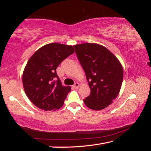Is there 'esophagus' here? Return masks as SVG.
Segmentation results:
<instances>
[{"instance_id":"esophagus-1","label":"esophagus","mask_w":151,"mask_h":151,"mask_svg":"<svg viewBox=\"0 0 151 151\" xmlns=\"http://www.w3.org/2000/svg\"><path fill=\"white\" fill-rule=\"evenodd\" d=\"M79 86H80V84H79L78 83H76L75 85H73V87L75 88H78Z\"/></svg>"}]
</instances>
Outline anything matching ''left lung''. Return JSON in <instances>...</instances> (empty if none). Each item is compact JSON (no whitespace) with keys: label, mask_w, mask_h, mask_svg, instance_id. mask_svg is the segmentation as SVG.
<instances>
[{"label":"left lung","mask_w":151,"mask_h":151,"mask_svg":"<svg viewBox=\"0 0 151 151\" xmlns=\"http://www.w3.org/2000/svg\"><path fill=\"white\" fill-rule=\"evenodd\" d=\"M78 60L85 72L91 94L84 99L89 109L99 111L116 98L123 80V68L116 56L96 43L74 46Z\"/></svg>","instance_id":"obj_1"}]
</instances>
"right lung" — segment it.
Segmentation results:
<instances>
[{
  "label": "right lung",
  "mask_w": 151,
  "mask_h": 151,
  "mask_svg": "<svg viewBox=\"0 0 151 151\" xmlns=\"http://www.w3.org/2000/svg\"><path fill=\"white\" fill-rule=\"evenodd\" d=\"M74 52L71 45L49 43L39 48L28 60L22 73V84L27 97L38 108L47 111L63 106L71 88L62 85L56 69ZM56 78L57 82L54 81Z\"/></svg>",
  "instance_id": "obj_1"
}]
</instances>
